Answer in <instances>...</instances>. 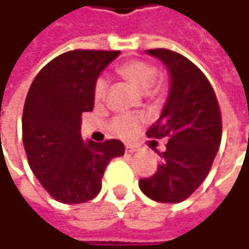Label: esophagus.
Masks as SVG:
<instances>
[{"mask_svg": "<svg viewBox=\"0 0 249 249\" xmlns=\"http://www.w3.org/2000/svg\"><path fill=\"white\" fill-rule=\"evenodd\" d=\"M125 151L132 154V153H135V151H138V147H136V146H133V144H126V146H125Z\"/></svg>", "mask_w": 249, "mask_h": 249, "instance_id": "esophagus-1", "label": "esophagus"}]
</instances>
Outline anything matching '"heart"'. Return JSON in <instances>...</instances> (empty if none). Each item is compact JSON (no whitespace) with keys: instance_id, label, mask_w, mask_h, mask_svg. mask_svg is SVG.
<instances>
[{"instance_id":"1","label":"heart","mask_w":249,"mask_h":249,"mask_svg":"<svg viewBox=\"0 0 249 249\" xmlns=\"http://www.w3.org/2000/svg\"><path fill=\"white\" fill-rule=\"evenodd\" d=\"M118 74L139 92H150L151 85L157 77L156 69L150 63L143 60H131L121 65L118 67ZM106 92H107V81L103 77H100L96 80L93 87L95 102L102 103L106 98ZM141 121V117L133 114L117 116L110 121V131L120 138H131L136 132Z\"/></svg>"}]
</instances>
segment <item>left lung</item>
Segmentation results:
<instances>
[{"mask_svg":"<svg viewBox=\"0 0 249 249\" xmlns=\"http://www.w3.org/2000/svg\"><path fill=\"white\" fill-rule=\"evenodd\" d=\"M169 71V93L149 138H165L157 172L141 179L139 187L159 202H182L198 189L210 172L222 139V118L210 81L187 57L169 49H150Z\"/></svg>","mask_w":249,"mask_h":249,"instance_id":"left-lung-1","label":"left lung"}]
</instances>
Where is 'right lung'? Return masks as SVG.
<instances>
[{
    "mask_svg": "<svg viewBox=\"0 0 249 249\" xmlns=\"http://www.w3.org/2000/svg\"><path fill=\"white\" fill-rule=\"evenodd\" d=\"M118 55L82 49L62 53L41 69L27 92L24 150L33 174L56 201L81 204L96 197L110 160L124 154L117 139L81 138V116L93 110L95 82Z\"/></svg>",
    "mask_w": 249,
    "mask_h": 249,
    "instance_id": "right-lung-1",
    "label": "right lung"
}]
</instances>
